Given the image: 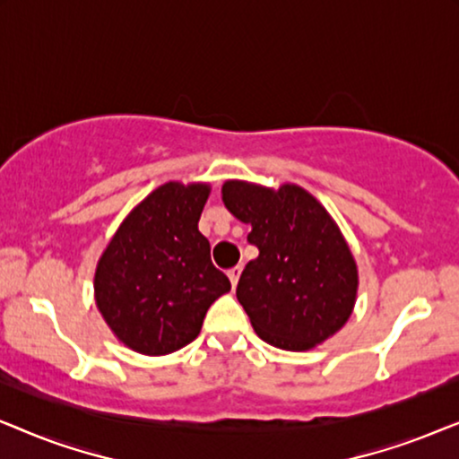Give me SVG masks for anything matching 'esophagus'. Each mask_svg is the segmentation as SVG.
Here are the masks:
<instances>
[{"label":"esophagus","instance_id":"obj_1","mask_svg":"<svg viewBox=\"0 0 459 459\" xmlns=\"http://www.w3.org/2000/svg\"><path fill=\"white\" fill-rule=\"evenodd\" d=\"M240 273H242V265H236V267L230 269L228 278H230V281H231V286L238 284V280H240Z\"/></svg>","mask_w":459,"mask_h":459}]
</instances>
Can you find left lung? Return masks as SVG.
<instances>
[{
	"instance_id": "left-lung-1",
	"label": "left lung",
	"mask_w": 459,
	"mask_h": 459,
	"mask_svg": "<svg viewBox=\"0 0 459 459\" xmlns=\"http://www.w3.org/2000/svg\"><path fill=\"white\" fill-rule=\"evenodd\" d=\"M223 203L259 248L238 281L236 297L263 341L307 351L347 324L357 294L353 255L322 204L299 186L278 192L228 181Z\"/></svg>"
}]
</instances>
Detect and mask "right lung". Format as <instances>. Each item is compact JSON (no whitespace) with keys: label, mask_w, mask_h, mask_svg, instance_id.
<instances>
[{"label":"right lung","mask_w":459,"mask_h":459,"mask_svg":"<svg viewBox=\"0 0 459 459\" xmlns=\"http://www.w3.org/2000/svg\"><path fill=\"white\" fill-rule=\"evenodd\" d=\"M206 198L204 184L160 186L125 219L98 263V309L137 353L190 344L209 307L231 288L198 231Z\"/></svg>","instance_id":"right-lung-1"}]
</instances>
